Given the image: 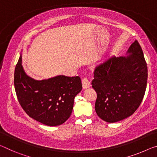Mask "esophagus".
<instances>
[{
  "mask_svg": "<svg viewBox=\"0 0 157 157\" xmlns=\"http://www.w3.org/2000/svg\"><path fill=\"white\" fill-rule=\"evenodd\" d=\"M82 86H83V89H87L90 88V82L87 78H84L82 80Z\"/></svg>",
  "mask_w": 157,
  "mask_h": 157,
  "instance_id": "obj_1",
  "label": "esophagus"
}]
</instances>
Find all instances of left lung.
Masks as SVG:
<instances>
[{"mask_svg":"<svg viewBox=\"0 0 157 157\" xmlns=\"http://www.w3.org/2000/svg\"><path fill=\"white\" fill-rule=\"evenodd\" d=\"M126 57H111L95 67L92 87L97 93L95 109L101 119L115 123L136 112L143 101L147 67L141 46L132 43Z\"/></svg>","mask_w":157,"mask_h":157,"instance_id":"left-lung-1","label":"left lung"}]
</instances>
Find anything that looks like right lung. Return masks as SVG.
Segmentation results:
<instances>
[{
  "label": "right lung",
  "mask_w": 157,
  "mask_h": 157,
  "mask_svg": "<svg viewBox=\"0 0 157 157\" xmlns=\"http://www.w3.org/2000/svg\"><path fill=\"white\" fill-rule=\"evenodd\" d=\"M14 84L21 107L31 118L50 126L61 125L71 116L74 100L82 90L79 76L59 75L43 80L29 76L21 55L14 70Z\"/></svg>",
  "instance_id": "obj_1"
}]
</instances>
